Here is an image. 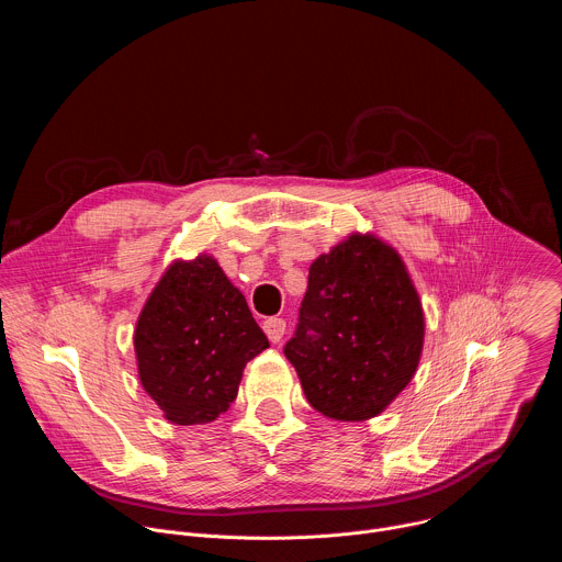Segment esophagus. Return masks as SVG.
Segmentation results:
<instances>
[{
  "label": "esophagus",
  "instance_id": "1",
  "mask_svg": "<svg viewBox=\"0 0 562 562\" xmlns=\"http://www.w3.org/2000/svg\"><path fill=\"white\" fill-rule=\"evenodd\" d=\"M262 329H265V334L269 336V340H271L273 345H278V342L284 338V334H286V323H284L282 317H269V319H265Z\"/></svg>",
  "mask_w": 562,
  "mask_h": 562
}]
</instances>
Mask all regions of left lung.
Returning <instances> with one entry per match:
<instances>
[{
  "label": "left lung",
  "instance_id": "8db88e82",
  "mask_svg": "<svg viewBox=\"0 0 562 562\" xmlns=\"http://www.w3.org/2000/svg\"><path fill=\"white\" fill-rule=\"evenodd\" d=\"M423 340V304L405 262L382 239L353 233L311 265L284 356L315 412L360 423L412 382Z\"/></svg>",
  "mask_w": 562,
  "mask_h": 562
}]
</instances>
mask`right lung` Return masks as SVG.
Instances as JSON below:
<instances>
[{
	"mask_svg": "<svg viewBox=\"0 0 562 562\" xmlns=\"http://www.w3.org/2000/svg\"><path fill=\"white\" fill-rule=\"evenodd\" d=\"M133 342L144 391L176 425L224 414L247 362L269 347L245 295L209 256L167 269L139 313Z\"/></svg>",
	"mask_w": 562,
	"mask_h": 562,
	"instance_id": "right-lung-1",
	"label": "right lung"
}]
</instances>
